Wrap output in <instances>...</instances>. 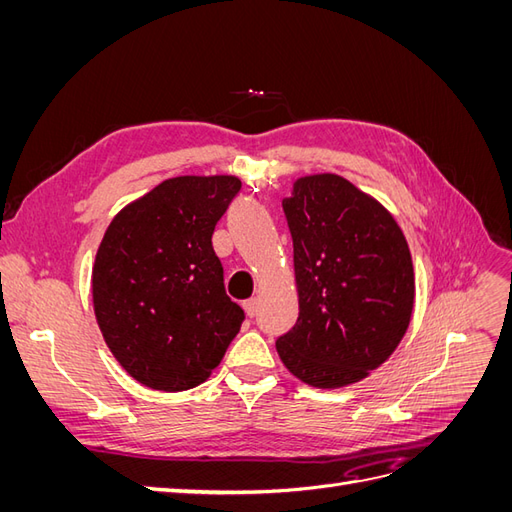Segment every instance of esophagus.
Instances as JSON below:
<instances>
[{"mask_svg":"<svg viewBox=\"0 0 512 512\" xmlns=\"http://www.w3.org/2000/svg\"><path fill=\"white\" fill-rule=\"evenodd\" d=\"M243 309H245L247 316L254 318V316H256V309H258V299H247V301H243Z\"/></svg>","mask_w":512,"mask_h":512,"instance_id":"34e87169","label":"esophagus"}]
</instances>
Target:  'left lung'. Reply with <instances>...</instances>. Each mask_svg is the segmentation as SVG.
<instances>
[{
	"mask_svg": "<svg viewBox=\"0 0 512 512\" xmlns=\"http://www.w3.org/2000/svg\"><path fill=\"white\" fill-rule=\"evenodd\" d=\"M282 207L299 318L277 337V354L318 389L359 382L410 324L414 269L404 232L378 200L331 173L294 181Z\"/></svg>",
	"mask_w": 512,
	"mask_h": 512,
	"instance_id": "8db88e82",
	"label": "left lung"
}]
</instances>
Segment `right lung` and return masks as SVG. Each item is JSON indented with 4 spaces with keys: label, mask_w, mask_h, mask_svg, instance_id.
Here are the masks:
<instances>
[{
    "label": "right lung",
    "mask_w": 512,
    "mask_h": 512,
    "mask_svg": "<svg viewBox=\"0 0 512 512\" xmlns=\"http://www.w3.org/2000/svg\"><path fill=\"white\" fill-rule=\"evenodd\" d=\"M239 190L230 175L166 179L104 232L91 273L96 320L119 365L149 389L205 382L241 329L211 245Z\"/></svg>",
    "instance_id": "right-lung-1"
}]
</instances>
